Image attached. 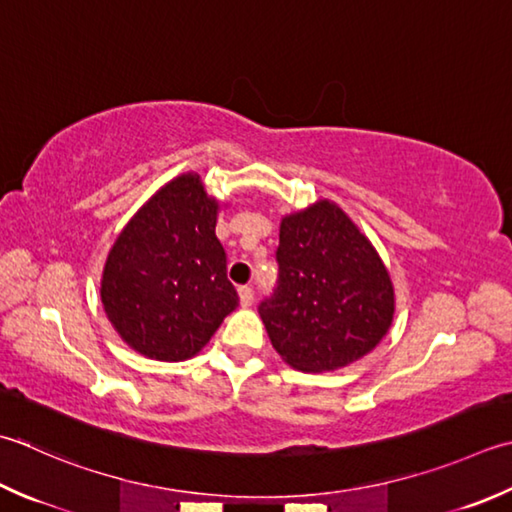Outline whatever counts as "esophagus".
Segmentation results:
<instances>
[{
    "label": "esophagus",
    "mask_w": 512,
    "mask_h": 512,
    "mask_svg": "<svg viewBox=\"0 0 512 512\" xmlns=\"http://www.w3.org/2000/svg\"><path fill=\"white\" fill-rule=\"evenodd\" d=\"M237 293H239V304H242V306L253 304V288L242 286V288L237 290Z\"/></svg>",
    "instance_id": "34e87169"
}]
</instances>
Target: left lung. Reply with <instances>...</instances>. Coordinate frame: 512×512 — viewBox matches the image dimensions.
I'll return each instance as SVG.
<instances>
[{
    "label": "left lung",
    "instance_id": "left-lung-1",
    "mask_svg": "<svg viewBox=\"0 0 512 512\" xmlns=\"http://www.w3.org/2000/svg\"><path fill=\"white\" fill-rule=\"evenodd\" d=\"M277 262V290L259 317L288 366L328 373L382 342L395 315L393 279L342 206L317 199L284 215Z\"/></svg>",
    "mask_w": 512,
    "mask_h": 512
}]
</instances>
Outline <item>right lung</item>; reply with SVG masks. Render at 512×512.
<instances>
[{
  "label": "right lung",
  "mask_w": 512,
  "mask_h": 512,
  "mask_svg": "<svg viewBox=\"0 0 512 512\" xmlns=\"http://www.w3.org/2000/svg\"><path fill=\"white\" fill-rule=\"evenodd\" d=\"M219 210L222 202L188 170L150 195L110 246L99 295L108 322L135 353L186 362L237 308L215 235Z\"/></svg>",
  "instance_id": "add662e5"
}]
</instances>
